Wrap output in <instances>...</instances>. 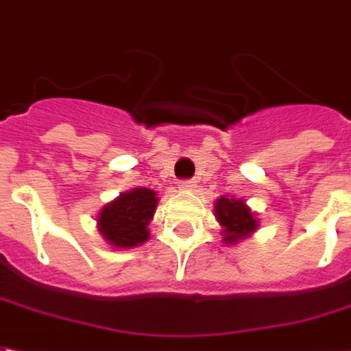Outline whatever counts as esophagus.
Segmentation results:
<instances>
[{"label":"esophagus","mask_w":351,"mask_h":351,"mask_svg":"<svg viewBox=\"0 0 351 351\" xmlns=\"http://www.w3.org/2000/svg\"><path fill=\"white\" fill-rule=\"evenodd\" d=\"M179 189H183V191H194L196 189V181L194 179H183L179 183Z\"/></svg>","instance_id":"obj_1"}]
</instances>
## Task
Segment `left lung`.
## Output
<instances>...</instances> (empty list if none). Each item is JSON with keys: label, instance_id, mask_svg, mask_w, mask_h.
<instances>
[{"label": "left lung", "instance_id": "1", "mask_svg": "<svg viewBox=\"0 0 351 351\" xmlns=\"http://www.w3.org/2000/svg\"><path fill=\"white\" fill-rule=\"evenodd\" d=\"M215 217L222 226L224 243H237L258 228V221L243 200L221 196L215 202Z\"/></svg>", "mask_w": 351, "mask_h": 351}]
</instances>
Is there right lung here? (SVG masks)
<instances>
[{
	"mask_svg": "<svg viewBox=\"0 0 351 351\" xmlns=\"http://www.w3.org/2000/svg\"><path fill=\"white\" fill-rule=\"evenodd\" d=\"M157 193L140 186L123 193L102 207L97 224L99 232L116 249H132L149 239L147 224L157 209Z\"/></svg>",
	"mask_w": 351,
	"mask_h": 351,
	"instance_id": "obj_1",
	"label": "right lung"
}]
</instances>
